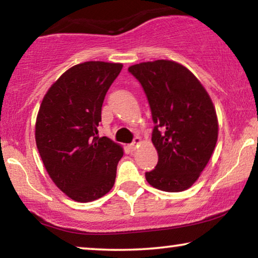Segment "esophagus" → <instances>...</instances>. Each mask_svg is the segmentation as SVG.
I'll return each instance as SVG.
<instances>
[{
  "label": "esophagus",
  "mask_w": 258,
  "mask_h": 258,
  "mask_svg": "<svg viewBox=\"0 0 258 258\" xmlns=\"http://www.w3.org/2000/svg\"><path fill=\"white\" fill-rule=\"evenodd\" d=\"M140 144H141V139H140V137H136V139L134 140V142L132 144H129V148L132 150H135L136 148L140 146Z\"/></svg>",
  "instance_id": "1"
}]
</instances>
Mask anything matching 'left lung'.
<instances>
[{
    "mask_svg": "<svg viewBox=\"0 0 258 258\" xmlns=\"http://www.w3.org/2000/svg\"><path fill=\"white\" fill-rule=\"evenodd\" d=\"M140 81L153 115L158 162L146 172L148 183L168 192L189 189L216 147L218 121L202 83L184 66L169 59L129 67Z\"/></svg>",
    "mask_w": 258,
    "mask_h": 258,
    "instance_id": "obj_1",
    "label": "left lung"
}]
</instances>
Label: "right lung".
<instances>
[{
	"label": "right lung",
	"instance_id": "1",
	"mask_svg": "<svg viewBox=\"0 0 258 258\" xmlns=\"http://www.w3.org/2000/svg\"><path fill=\"white\" fill-rule=\"evenodd\" d=\"M122 63L89 61L63 73L40 105L35 140L44 168L67 196L86 203L110 191L123 148L98 137L105 94Z\"/></svg>",
	"mask_w": 258,
	"mask_h": 258
}]
</instances>
